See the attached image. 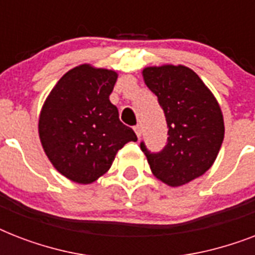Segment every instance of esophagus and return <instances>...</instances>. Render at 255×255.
I'll list each match as a JSON object with an SVG mask.
<instances>
[{
	"mask_svg": "<svg viewBox=\"0 0 255 255\" xmlns=\"http://www.w3.org/2000/svg\"><path fill=\"white\" fill-rule=\"evenodd\" d=\"M133 129H135L137 137H140V136H141V126H139V124H137V126H135V127H133Z\"/></svg>",
	"mask_w": 255,
	"mask_h": 255,
	"instance_id": "1",
	"label": "esophagus"
}]
</instances>
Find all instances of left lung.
Segmentation results:
<instances>
[{
    "mask_svg": "<svg viewBox=\"0 0 255 255\" xmlns=\"http://www.w3.org/2000/svg\"><path fill=\"white\" fill-rule=\"evenodd\" d=\"M144 82L163 108L167 145L151 152L144 141L152 173L169 186H181L213 165L225 127L217 100L197 74L185 66L165 65L143 70Z\"/></svg>",
    "mask_w": 255,
    "mask_h": 255,
    "instance_id": "8db88e82",
    "label": "left lung"
}]
</instances>
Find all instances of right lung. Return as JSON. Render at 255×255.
I'll list each match as a JSON object with an SVG mask.
<instances>
[{
	"mask_svg": "<svg viewBox=\"0 0 255 255\" xmlns=\"http://www.w3.org/2000/svg\"><path fill=\"white\" fill-rule=\"evenodd\" d=\"M116 79L111 70L78 66L58 81L42 107V147L58 172L71 181L94 182L110 169L124 144L137 140L110 102Z\"/></svg>",
	"mask_w": 255,
	"mask_h": 255,
	"instance_id": "add662e5",
	"label": "right lung"
}]
</instances>
